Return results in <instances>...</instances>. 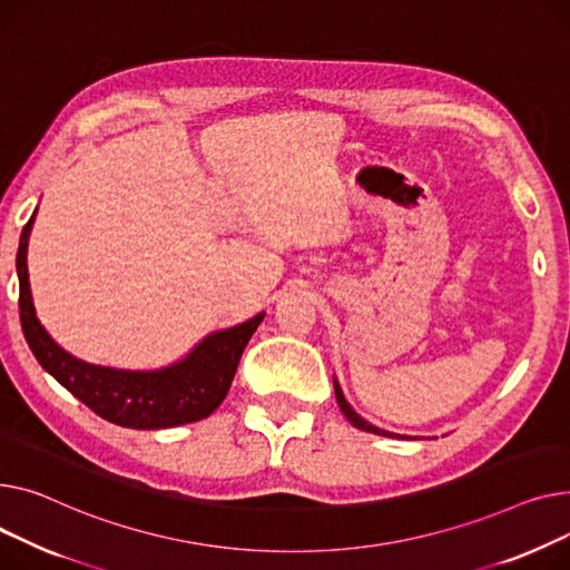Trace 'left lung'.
<instances>
[{
  "label": "left lung",
  "mask_w": 570,
  "mask_h": 570,
  "mask_svg": "<svg viewBox=\"0 0 570 570\" xmlns=\"http://www.w3.org/2000/svg\"><path fill=\"white\" fill-rule=\"evenodd\" d=\"M333 389H336V400H338V407H341V412L347 416V421H350L354 428L365 430V432H373V434H382V438H400V434H395V432L382 430V428H377V425H373V423H367L365 419H361V416L350 407V403H347L345 395H343V391H341V384H338L336 380H333Z\"/></svg>",
  "instance_id": "1"
}]
</instances>
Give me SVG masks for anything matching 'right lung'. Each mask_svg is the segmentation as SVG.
Here are the masks:
<instances>
[{
    "mask_svg": "<svg viewBox=\"0 0 570 570\" xmlns=\"http://www.w3.org/2000/svg\"><path fill=\"white\" fill-rule=\"evenodd\" d=\"M37 214V212H33ZM33 214L22 227L16 269L20 281V324L24 341L66 391H71L100 419L136 430L175 428L207 419L225 400L239 358L264 320V313L244 324L212 333L181 361L160 371H117L94 365L61 350L37 320L27 274V244Z\"/></svg>",
    "mask_w": 570,
    "mask_h": 570,
    "instance_id": "obj_1",
    "label": "right lung"
}]
</instances>
